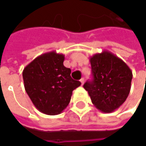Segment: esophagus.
I'll return each mask as SVG.
<instances>
[{
  "instance_id": "obj_1",
  "label": "esophagus",
  "mask_w": 146,
  "mask_h": 146,
  "mask_svg": "<svg viewBox=\"0 0 146 146\" xmlns=\"http://www.w3.org/2000/svg\"><path fill=\"white\" fill-rule=\"evenodd\" d=\"M80 82H81L82 85H83V84H84V82H85V79H84V78H82V79L80 80Z\"/></svg>"
}]
</instances>
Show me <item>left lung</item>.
<instances>
[{"instance_id":"left-lung-1","label":"left lung","mask_w":146,"mask_h":146,"mask_svg":"<svg viewBox=\"0 0 146 146\" xmlns=\"http://www.w3.org/2000/svg\"><path fill=\"white\" fill-rule=\"evenodd\" d=\"M93 80L83 85L92 102L103 113H112L127 100L132 72L127 64L108 50L90 58Z\"/></svg>"}]
</instances>
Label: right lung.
Returning <instances> with one entry per match:
<instances>
[{"label": "right lung", "mask_w": 146, "mask_h": 146, "mask_svg": "<svg viewBox=\"0 0 146 146\" xmlns=\"http://www.w3.org/2000/svg\"><path fill=\"white\" fill-rule=\"evenodd\" d=\"M64 55L50 51L37 56L24 68V88L33 104L47 115L61 113L68 105L73 91L81 85L71 69L64 65Z\"/></svg>", "instance_id": "obj_1"}]
</instances>
